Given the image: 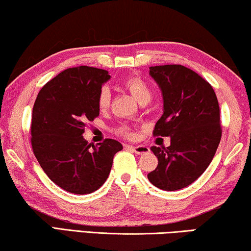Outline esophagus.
<instances>
[{
  "mask_svg": "<svg viewBox=\"0 0 251 251\" xmlns=\"http://www.w3.org/2000/svg\"><path fill=\"white\" fill-rule=\"evenodd\" d=\"M126 148L132 149L137 155H144V153H148L150 151L147 146H126Z\"/></svg>",
  "mask_w": 251,
  "mask_h": 251,
  "instance_id": "34e87169",
  "label": "esophagus"
}]
</instances>
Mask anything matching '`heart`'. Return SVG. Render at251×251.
Returning a JSON list of instances; mask_svg holds the SVG:
<instances>
[{"mask_svg": "<svg viewBox=\"0 0 251 251\" xmlns=\"http://www.w3.org/2000/svg\"><path fill=\"white\" fill-rule=\"evenodd\" d=\"M123 87L140 104H146L151 99V90L147 83L138 75H130L122 82ZM111 103V92L109 87L103 86L98 94V106L100 110H106ZM117 133L125 138H132L133 133L130 126L122 125L117 129Z\"/></svg>", "mask_w": 251, "mask_h": 251, "instance_id": "b5f03b06", "label": "heart"}]
</instances>
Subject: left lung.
<instances>
[{
    "instance_id": "left-lung-1",
    "label": "left lung",
    "mask_w": 251,
    "mask_h": 251,
    "mask_svg": "<svg viewBox=\"0 0 251 251\" xmlns=\"http://www.w3.org/2000/svg\"><path fill=\"white\" fill-rule=\"evenodd\" d=\"M149 73L164 99V113L152 134L171 137V146H152L158 166L148 179L160 190H180L205 172L219 147L222 129L218 99L209 82L182 65L152 66Z\"/></svg>"
}]
</instances>
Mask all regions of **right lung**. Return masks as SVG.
Returning a JSON list of instances; mask_svg holds the SVG:
<instances>
[{"label": "right lung", "mask_w": 251, "mask_h": 251, "mask_svg": "<svg viewBox=\"0 0 251 251\" xmlns=\"http://www.w3.org/2000/svg\"><path fill=\"white\" fill-rule=\"evenodd\" d=\"M110 78L104 69L67 68L41 88L34 102L31 146L50 179L74 194H90L109 177L122 145L105 139L92 147L83 138L86 123L99 117L98 94Z\"/></svg>", "instance_id": "1"}]
</instances>
